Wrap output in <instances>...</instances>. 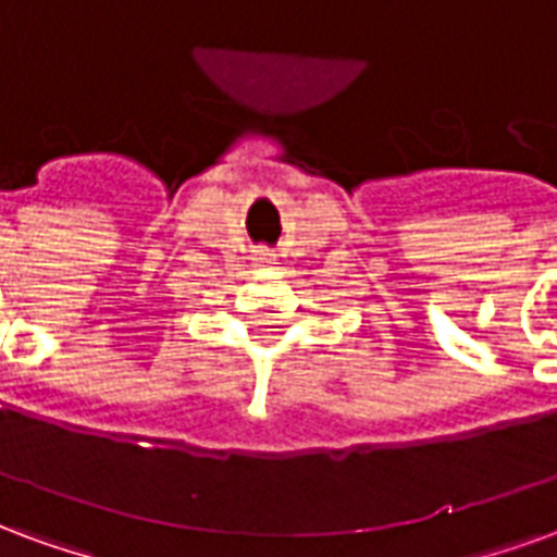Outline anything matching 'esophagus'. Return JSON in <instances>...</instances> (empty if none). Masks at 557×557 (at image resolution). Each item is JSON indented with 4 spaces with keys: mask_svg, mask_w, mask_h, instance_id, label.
Instances as JSON below:
<instances>
[{
    "mask_svg": "<svg viewBox=\"0 0 557 557\" xmlns=\"http://www.w3.org/2000/svg\"><path fill=\"white\" fill-rule=\"evenodd\" d=\"M255 261L261 263V267L263 263H273V255H270V251H258V258H255Z\"/></svg>",
    "mask_w": 557,
    "mask_h": 557,
    "instance_id": "esophagus-1",
    "label": "esophagus"
}]
</instances>
